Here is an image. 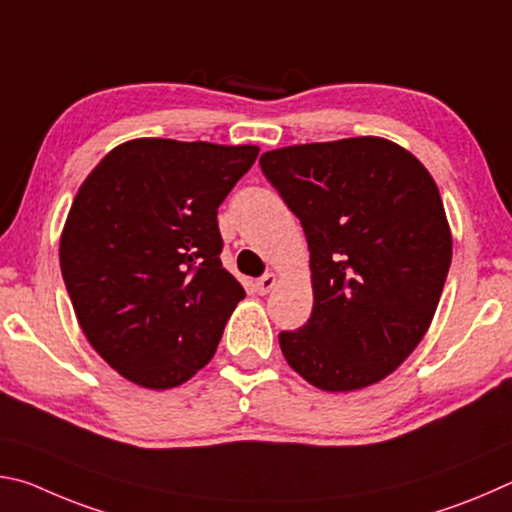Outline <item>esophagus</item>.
Listing matches in <instances>:
<instances>
[{"label":"esophagus","instance_id":"esophagus-1","mask_svg":"<svg viewBox=\"0 0 512 512\" xmlns=\"http://www.w3.org/2000/svg\"><path fill=\"white\" fill-rule=\"evenodd\" d=\"M275 284H277V275L275 273H266L264 277H259V280L255 282V289H257L259 296H266V293L271 291Z\"/></svg>","mask_w":512,"mask_h":512}]
</instances>
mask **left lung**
<instances>
[{
  "label": "left lung",
  "instance_id": "1",
  "mask_svg": "<svg viewBox=\"0 0 512 512\" xmlns=\"http://www.w3.org/2000/svg\"><path fill=\"white\" fill-rule=\"evenodd\" d=\"M259 164L309 246L314 309L280 334L284 359L327 393L377 384L427 334L452 264L431 173L372 135L284 146Z\"/></svg>",
  "mask_w": 512,
  "mask_h": 512
}]
</instances>
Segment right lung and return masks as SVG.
I'll return each instance as SVG.
<instances>
[{
  "mask_svg": "<svg viewBox=\"0 0 512 512\" xmlns=\"http://www.w3.org/2000/svg\"><path fill=\"white\" fill-rule=\"evenodd\" d=\"M259 146L140 137L76 192L60 271L83 334L121 377L167 391L210 363L246 291L221 264L216 210Z\"/></svg>",
  "mask_w": 512,
  "mask_h": 512,
  "instance_id": "obj_1",
  "label": "right lung"
}]
</instances>
